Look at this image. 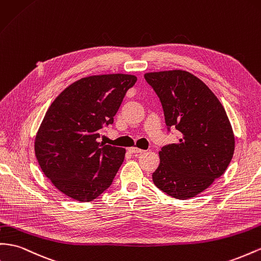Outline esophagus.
<instances>
[{"mask_svg": "<svg viewBox=\"0 0 261 261\" xmlns=\"http://www.w3.org/2000/svg\"><path fill=\"white\" fill-rule=\"evenodd\" d=\"M128 151L132 152V153H143V152H145V150L139 149V148H137V147H129Z\"/></svg>", "mask_w": 261, "mask_h": 261, "instance_id": "esophagus-1", "label": "esophagus"}]
</instances>
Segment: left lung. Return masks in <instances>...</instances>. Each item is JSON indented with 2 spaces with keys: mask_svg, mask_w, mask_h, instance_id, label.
<instances>
[{
  "mask_svg": "<svg viewBox=\"0 0 261 261\" xmlns=\"http://www.w3.org/2000/svg\"><path fill=\"white\" fill-rule=\"evenodd\" d=\"M145 79L163 105L168 130L180 132L177 144L159 151L152 181L172 198H193L220 178L233 158L235 138L226 112L206 84L188 71L148 72Z\"/></svg>",
  "mask_w": 261,
  "mask_h": 261,
  "instance_id": "left-lung-1",
  "label": "left lung"
}]
</instances>
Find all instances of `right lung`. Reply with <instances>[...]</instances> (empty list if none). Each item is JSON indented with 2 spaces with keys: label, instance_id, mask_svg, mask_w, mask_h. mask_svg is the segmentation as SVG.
Masks as SVG:
<instances>
[{
  "label": "right lung",
  "instance_id": "1",
  "mask_svg": "<svg viewBox=\"0 0 261 261\" xmlns=\"http://www.w3.org/2000/svg\"><path fill=\"white\" fill-rule=\"evenodd\" d=\"M137 78L101 74L70 84L46 112L35 138L40 169L60 192L90 202L110 188L126 150L97 142L113 124L123 98Z\"/></svg>",
  "mask_w": 261,
  "mask_h": 261
}]
</instances>
